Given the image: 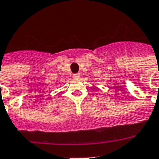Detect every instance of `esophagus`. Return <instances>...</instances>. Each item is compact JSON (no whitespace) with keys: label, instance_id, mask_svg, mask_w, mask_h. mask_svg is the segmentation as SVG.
<instances>
[{"label":"esophagus","instance_id":"34e87169","mask_svg":"<svg viewBox=\"0 0 159 159\" xmlns=\"http://www.w3.org/2000/svg\"><path fill=\"white\" fill-rule=\"evenodd\" d=\"M73 77H74L75 79H78L80 77V73H75V74H73Z\"/></svg>","mask_w":159,"mask_h":159}]
</instances>
